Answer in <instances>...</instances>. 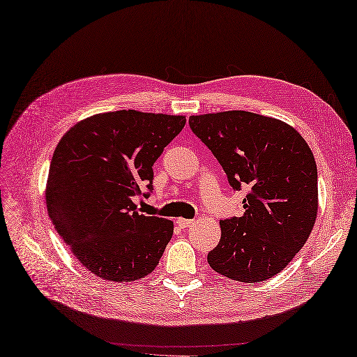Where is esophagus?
Here are the masks:
<instances>
[{
	"label": "esophagus",
	"instance_id": "1",
	"mask_svg": "<svg viewBox=\"0 0 357 357\" xmlns=\"http://www.w3.org/2000/svg\"><path fill=\"white\" fill-rule=\"evenodd\" d=\"M177 224L180 225V227H190V225H192L194 224V221L192 220H186V218H178L177 220Z\"/></svg>",
	"mask_w": 357,
	"mask_h": 357
}]
</instances>
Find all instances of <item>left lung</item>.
Instances as JSON below:
<instances>
[{
	"instance_id": "left-lung-1",
	"label": "left lung",
	"mask_w": 357,
	"mask_h": 357,
	"mask_svg": "<svg viewBox=\"0 0 357 357\" xmlns=\"http://www.w3.org/2000/svg\"><path fill=\"white\" fill-rule=\"evenodd\" d=\"M189 127L220 162L244 215L222 220L208 251L213 271L244 283L271 279L306 244L318 211L315 158L297 130L244 110L190 116Z\"/></svg>"
}]
</instances>
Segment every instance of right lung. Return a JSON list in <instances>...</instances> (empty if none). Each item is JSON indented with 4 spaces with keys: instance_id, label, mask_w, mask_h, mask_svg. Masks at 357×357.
<instances>
[{
    "instance_id": "right-lung-1",
    "label": "right lung",
    "mask_w": 357,
    "mask_h": 357,
    "mask_svg": "<svg viewBox=\"0 0 357 357\" xmlns=\"http://www.w3.org/2000/svg\"><path fill=\"white\" fill-rule=\"evenodd\" d=\"M185 124V116L118 110L86 118L60 139L48 172V215L100 279L133 282L158 266L174 224L137 213L133 199L151 194L153 165Z\"/></svg>"
}]
</instances>
